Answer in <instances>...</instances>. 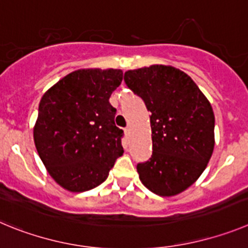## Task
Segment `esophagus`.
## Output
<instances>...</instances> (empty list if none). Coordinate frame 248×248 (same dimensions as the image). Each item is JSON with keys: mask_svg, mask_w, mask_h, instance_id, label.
<instances>
[{"mask_svg": "<svg viewBox=\"0 0 248 248\" xmlns=\"http://www.w3.org/2000/svg\"><path fill=\"white\" fill-rule=\"evenodd\" d=\"M124 135H126L127 137H129V136H131V128H129V127L124 128Z\"/></svg>", "mask_w": 248, "mask_h": 248, "instance_id": "obj_1", "label": "esophagus"}]
</instances>
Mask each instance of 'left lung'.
<instances>
[{
  "label": "left lung",
  "mask_w": 248,
  "mask_h": 248,
  "mask_svg": "<svg viewBox=\"0 0 248 248\" xmlns=\"http://www.w3.org/2000/svg\"><path fill=\"white\" fill-rule=\"evenodd\" d=\"M124 81L152 113L153 153L137 166L140 180L157 195H178L199 179L213 155L210 101L188 74L171 65L128 70Z\"/></svg>",
  "instance_id": "left-lung-1"
}]
</instances>
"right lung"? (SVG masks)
Wrapping results in <instances>:
<instances>
[{
  "label": "right lung",
  "instance_id": "add662e5",
  "mask_svg": "<svg viewBox=\"0 0 248 248\" xmlns=\"http://www.w3.org/2000/svg\"><path fill=\"white\" fill-rule=\"evenodd\" d=\"M124 78L121 69L75 70L44 93L33 138L55 183L71 193L96 188L124 155V131L108 101Z\"/></svg>",
  "mask_w": 248,
  "mask_h": 248
}]
</instances>
